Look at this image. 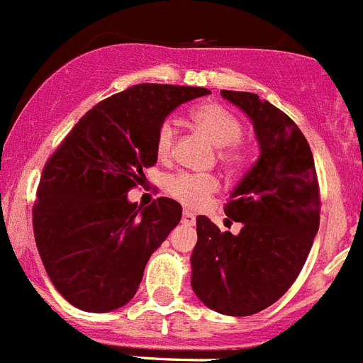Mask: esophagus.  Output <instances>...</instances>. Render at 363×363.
I'll return each mask as SVG.
<instances>
[{"label":"esophagus","mask_w":363,"mask_h":363,"mask_svg":"<svg viewBox=\"0 0 363 363\" xmlns=\"http://www.w3.org/2000/svg\"><path fill=\"white\" fill-rule=\"evenodd\" d=\"M194 221H196V218L192 212L185 211L184 214H182V223H184V225H194Z\"/></svg>","instance_id":"esophagus-1"}]
</instances>
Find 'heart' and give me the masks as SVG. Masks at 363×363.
Returning <instances> with one entry per match:
<instances>
[{"label":"heart","mask_w":363,"mask_h":363,"mask_svg":"<svg viewBox=\"0 0 363 363\" xmlns=\"http://www.w3.org/2000/svg\"><path fill=\"white\" fill-rule=\"evenodd\" d=\"M192 125L219 147L218 158L228 171H241L248 164V151L242 145L241 136L245 125L232 111L216 102H205L191 111ZM178 129L172 121H164L156 129L155 149L158 158L165 160L172 155ZM219 189L218 179L208 174L176 172L165 179V191L185 207L196 208L205 203Z\"/></svg>","instance_id":"heart-1"}]
</instances>
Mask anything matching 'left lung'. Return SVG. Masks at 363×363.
I'll list each match as a JSON object with an SVG mask.
<instances>
[{
  "mask_svg": "<svg viewBox=\"0 0 363 363\" xmlns=\"http://www.w3.org/2000/svg\"><path fill=\"white\" fill-rule=\"evenodd\" d=\"M221 95L252 118L261 156L225 203L242 225L238 235L196 218L191 284L211 310L248 317L277 302L301 274L320 223V189L310 144L290 116L255 93Z\"/></svg>",
  "mask_w": 363,
  "mask_h": 363,
  "instance_id": "left-lung-1",
  "label": "left lung"
}]
</instances>
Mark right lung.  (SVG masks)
I'll return each mask as SVG.
<instances>
[{"instance_id": "obj_1", "label": "right lung", "mask_w": 363, "mask_h": 363, "mask_svg": "<svg viewBox=\"0 0 363 363\" xmlns=\"http://www.w3.org/2000/svg\"><path fill=\"white\" fill-rule=\"evenodd\" d=\"M207 88L136 84L93 106L46 160L32 207L35 245L50 281L79 310L113 311L138 290L152 252L182 219V205L147 207L128 192L156 164V129Z\"/></svg>"}]
</instances>
